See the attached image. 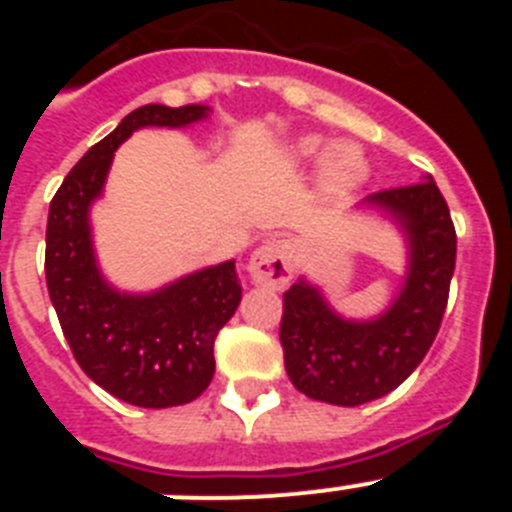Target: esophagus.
<instances>
[{
	"instance_id": "obj_1",
	"label": "esophagus",
	"mask_w": 512,
	"mask_h": 512,
	"mask_svg": "<svg viewBox=\"0 0 512 512\" xmlns=\"http://www.w3.org/2000/svg\"><path fill=\"white\" fill-rule=\"evenodd\" d=\"M251 279L261 287L282 289L292 279V243L287 238H271L253 251L248 261Z\"/></svg>"
}]
</instances>
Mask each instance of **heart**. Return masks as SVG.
Returning a JSON list of instances; mask_svg holds the SVG:
<instances>
[{
  "instance_id": "obj_1",
  "label": "heart",
  "mask_w": 512,
  "mask_h": 512,
  "mask_svg": "<svg viewBox=\"0 0 512 512\" xmlns=\"http://www.w3.org/2000/svg\"><path fill=\"white\" fill-rule=\"evenodd\" d=\"M323 151V138L320 135H305L292 146L295 161H310ZM369 174V164L359 146L354 143H336L323 153L320 161V184L328 194H346L359 187Z\"/></svg>"
}]
</instances>
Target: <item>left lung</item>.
<instances>
[{
    "label": "left lung",
    "instance_id": "1",
    "mask_svg": "<svg viewBox=\"0 0 512 512\" xmlns=\"http://www.w3.org/2000/svg\"><path fill=\"white\" fill-rule=\"evenodd\" d=\"M408 238V277L382 315L346 320L318 287L300 279L284 292L279 341L297 390L312 400L356 408L400 387L428 354L449 302L456 230L431 176L410 187L369 194Z\"/></svg>",
    "mask_w": 512,
    "mask_h": 512
}]
</instances>
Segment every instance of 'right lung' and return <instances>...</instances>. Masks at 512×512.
Listing matches in <instances>:
<instances>
[{"label":"right lung","mask_w":512,"mask_h":512,"mask_svg":"<svg viewBox=\"0 0 512 512\" xmlns=\"http://www.w3.org/2000/svg\"><path fill=\"white\" fill-rule=\"evenodd\" d=\"M205 104H143L94 143L58 187L45 230V282L74 359L92 382L138 408L197 400L215 374L212 346L241 302L235 261L207 266L148 295L104 282L89 207L102 194L117 146L140 128H184Z\"/></svg>","instance_id":"right-lung-1"}]
</instances>
